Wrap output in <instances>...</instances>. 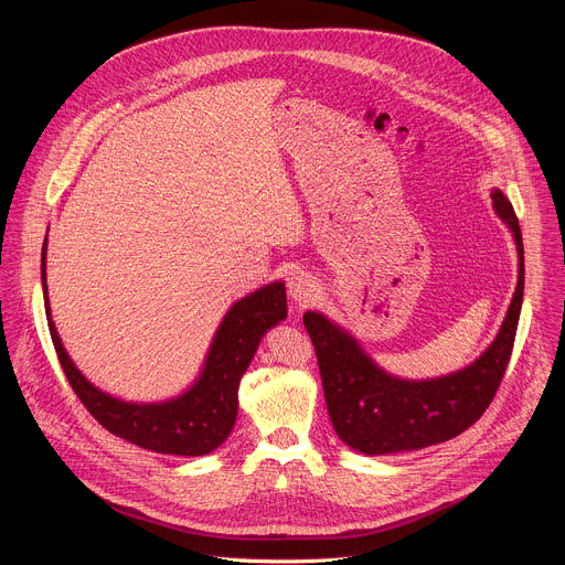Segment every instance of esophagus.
Returning <instances> with one entry per match:
<instances>
[{
  "label": "esophagus",
  "mask_w": 565,
  "mask_h": 565,
  "mask_svg": "<svg viewBox=\"0 0 565 565\" xmlns=\"http://www.w3.org/2000/svg\"><path fill=\"white\" fill-rule=\"evenodd\" d=\"M317 292H319V286L315 281V277L310 273H303V270H297L290 275L288 279V295L295 303L299 306H308L312 299H317Z\"/></svg>",
  "instance_id": "34e87169"
}]
</instances>
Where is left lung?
Instances as JSON below:
<instances>
[{"instance_id": "1", "label": "left lung", "mask_w": 565, "mask_h": 565, "mask_svg": "<svg viewBox=\"0 0 565 565\" xmlns=\"http://www.w3.org/2000/svg\"><path fill=\"white\" fill-rule=\"evenodd\" d=\"M492 201L516 241L519 281L499 335L469 366L434 380H402L382 371L327 315L303 312L333 429L349 447L366 456L425 449L456 438L490 407L512 355L525 279L514 207L501 190Z\"/></svg>"}]
</instances>
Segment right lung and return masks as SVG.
Wrapping results in <instances>:
<instances>
[{"label": "right lung", "mask_w": 565, "mask_h": 565, "mask_svg": "<svg viewBox=\"0 0 565 565\" xmlns=\"http://www.w3.org/2000/svg\"><path fill=\"white\" fill-rule=\"evenodd\" d=\"M42 290L57 360L79 402L114 436L170 456H203L230 436L238 409V382L266 331L288 315L284 281L262 286L230 306L210 344L201 375L185 393L166 402H125L92 384L62 347L46 292V238L42 248Z\"/></svg>", "instance_id": "right-lung-1"}]
</instances>
